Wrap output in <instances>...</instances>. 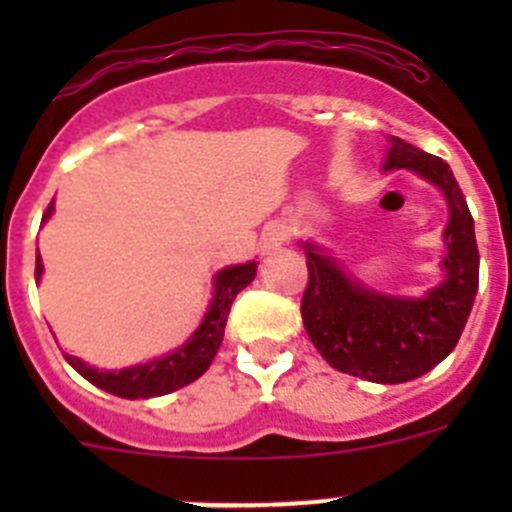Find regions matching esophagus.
<instances>
[{"label":"esophagus","mask_w":512,"mask_h":512,"mask_svg":"<svg viewBox=\"0 0 512 512\" xmlns=\"http://www.w3.org/2000/svg\"><path fill=\"white\" fill-rule=\"evenodd\" d=\"M285 240H287V235H285V230H282L280 225L267 227V230L262 232V237H260L262 255H272V252H277L282 245H285Z\"/></svg>","instance_id":"34e87169"}]
</instances>
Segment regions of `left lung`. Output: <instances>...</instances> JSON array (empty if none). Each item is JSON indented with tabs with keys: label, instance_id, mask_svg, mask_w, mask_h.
I'll list each match as a JSON object with an SVG mask.
<instances>
[{
	"label": "left lung",
	"instance_id": "left-lung-1",
	"mask_svg": "<svg viewBox=\"0 0 512 512\" xmlns=\"http://www.w3.org/2000/svg\"><path fill=\"white\" fill-rule=\"evenodd\" d=\"M384 168L414 170L446 195V280L423 299L386 297L361 287L332 257L304 242L309 282L299 312L329 366L366 381L404 384L431 371L461 339L478 292L480 255L473 215L446 160L391 136Z\"/></svg>",
	"mask_w": 512,
	"mask_h": 512
}]
</instances>
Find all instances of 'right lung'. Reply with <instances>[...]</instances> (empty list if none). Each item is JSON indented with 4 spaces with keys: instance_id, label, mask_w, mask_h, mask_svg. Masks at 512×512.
Listing matches in <instances>:
<instances>
[{
    "instance_id": "1",
    "label": "right lung",
    "mask_w": 512,
    "mask_h": 512,
    "mask_svg": "<svg viewBox=\"0 0 512 512\" xmlns=\"http://www.w3.org/2000/svg\"><path fill=\"white\" fill-rule=\"evenodd\" d=\"M51 213H54V203H49V208H46L41 220L49 218ZM41 270H44V265L36 257V280L41 277ZM255 272L257 262L225 267L223 272H218V277H215V294L208 314H205L198 332L178 352L123 371H98L94 366H86L84 361L71 354H64L66 361L86 381H91L98 389L108 391V394L121 396V399H153V396H163L180 389V386H188L190 381L203 376L208 371V366L213 364L215 354H218L220 344H223L227 314H230L232 302H235V297L242 289L255 280Z\"/></svg>"
}]
</instances>
